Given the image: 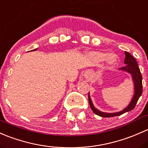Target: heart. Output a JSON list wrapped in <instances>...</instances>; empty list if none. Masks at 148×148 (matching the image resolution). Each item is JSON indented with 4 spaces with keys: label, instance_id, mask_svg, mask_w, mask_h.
Here are the masks:
<instances>
[{
    "label": "heart",
    "instance_id": "b5f03b06",
    "mask_svg": "<svg viewBox=\"0 0 148 148\" xmlns=\"http://www.w3.org/2000/svg\"><path fill=\"white\" fill-rule=\"evenodd\" d=\"M90 58L95 63H100L106 60V62L109 65H112L115 63L116 60L115 56L114 55L110 54L108 56L107 53H103V52H92L90 54Z\"/></svg>",
    "mask_w": 148,
    "mask_h": 148
}]
</instances>
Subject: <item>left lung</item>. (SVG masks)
Masks as SVG:
<instances>
[{
    "instance_id": "1",
    "label": "left lung",
    "mask_w": 148,
    "mask_h": 148,
    "mask_svg": "<svg viewBox=\"0 0 148 148\" xmlns=\"http://www.w3.org/2000/svg\"><path fill=\"white\" fill-rule=\"evenodd\" d=\"M125 58L124 63L126 65L124 67L120 68V69L127 71L129 73L132 75L134 84H135V95H134L133 98H132V101L130 102V105L127 108H125L123 110L120 111V112H115V113H105V112H102L99 111L96 108H94L92 101L90 100V97L88 95V97H88L89 104L92 110L93 111L94 113L99 115V116L103 117V118H110V117L118 116V115H121L122 114L125 113V112L133 110L135 106H136L137 103H138V99H139V97H140V95L143 93V77L142 75H141L140 71V68H138V65L137 63L136 60L128 52H125Z\"/></svg>"
}]
</instances>
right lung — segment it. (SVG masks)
Listing matches in <instances>:
<instances>
[{
	"instance_id": "1",
	"label": "right lung",
	"mask_w": 148,
	"mask_h": 148,
	"mask_svg": "<svg viewBox=\"0 0 148 148\" xmlns=\"http://www.w3.org/2000/svg\"><path fill=\"white\" fill-rule=\"evenodd\" d=\"M36 50H37V49H35V50H33V51H36Z\"/></svg>"
}]
</instances>
